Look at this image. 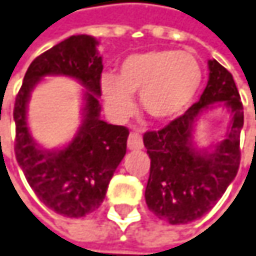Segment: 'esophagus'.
I'll return each mask as SVG.
<instances>
[{"label":"esophagus","mask_w":256,"mask_h":256,"mask_svg":"<svg viewBox=\"0 0 256 256\" xmlns=\"http://www.w3.org/2000/svg\"><path fill=\"white\" fill-rule=\"evenodd\" d=\"M128 148L130 150H139L143 148V140L140 133L138 132H132L128 134Z\"/></svg>","instance_id":"obj_1"}]
</instances>
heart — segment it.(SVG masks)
<instances>
[{
    "label": "heart",
    "instance_id": "obj_1",
    "mask_svg": "<svg viewBox=\"0 0 256 256\" xmlns=\"http://www.w3.org/2000/svg\"><path fill=\"white\" fill-rule=\"evenodd\" d=\"M202 84L203 68L192 53L165 49L128 56L118 76H101V92L107 112L117 120L132 116L133 94H139L140 107L150 118L170 122L187 110Z\"/></svg>",
    "mask_w": 256,
    "mask_h": 256
}]
</instances>
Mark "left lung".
Wrapping results in <instances>:
<instances>
[{
  "instance_id": "obj_1",
  "label": "left lung",
  "mask_w": 256,
  "mask_h": 256,
  "mask_svg": "<svg viewBox=\"0 0 256 256\" xmlns=\"http://www.w3.org/2000/svg\"><path fill=\"white\" fill-rule=\"evenodd\" d=\"M208 82L197 102L168 126L143 134L150 158L146 204L155 216L171 224H186L208 213L234 180L240 164V96L232 74L216 59L208 60ZM214 104L228 107L231 126L213 151H200L192 142L194 124Z\"/></svg>"
}]
</instances>
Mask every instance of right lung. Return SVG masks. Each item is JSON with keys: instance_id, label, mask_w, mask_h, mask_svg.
<instances>
[{"instance_id": "1", "label": "right lung", "mask_w": 256, "mask_h": 256, "mask_svg": "<svg viewBox=\"0 0 256 256\" xmlns=\"http://www.w3.org/2000/svg\"><path fill=\"white\" fill-rule=\"evenodd\" d=\"M92 36L78 34L38 56L24 75L16 97V159L38 198L54 213L84 218L101 206L116 168L126 155L128 128L100 118L102 59ZM48 74L78 79L84 94L83 126L68 146L46 151L32 140L26 126V102L32 88Z\"/></svg>"}]
</instances>
